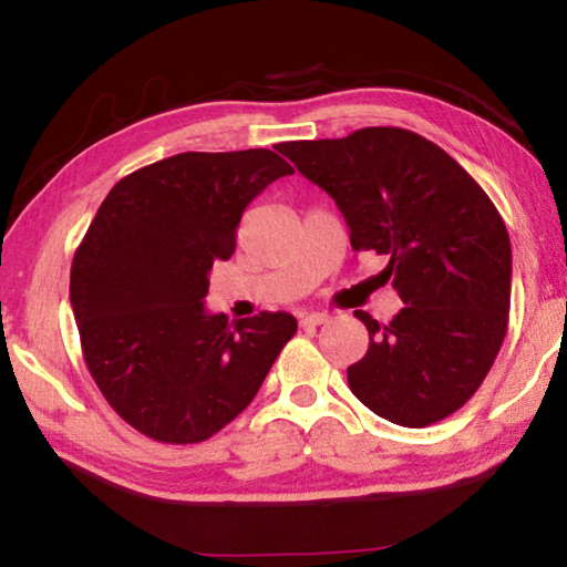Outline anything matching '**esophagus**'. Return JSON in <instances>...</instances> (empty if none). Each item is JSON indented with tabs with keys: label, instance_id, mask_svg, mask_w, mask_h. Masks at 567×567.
<instances>
[{
	"label": "esophagus",
	"instance_id": "34e87169",
	"mask_svg": "<svg viewBox=\"0 0 567 567\" xmlns=\"http://www.w3.org/2000/svg\"><path fill=\"white\" fill-rule=\"evenodd\" d=\"M297 318H300L302 328H318V324H324L330 320V315L328 312H300Z\"/></svg>",
	"mask_w": 567,
	"mask_h": 567
}]
</instances>
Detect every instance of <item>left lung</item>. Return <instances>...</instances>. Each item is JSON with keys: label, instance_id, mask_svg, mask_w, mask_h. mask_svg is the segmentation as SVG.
Listing matches in <instances>:
<instances>
[{"label": "left lung", "instance_id": "1", "mask_svg": "<svg viewBox=\"0 0 567 567\" xmlns=\"http://www.w3.org/2000/svg\"><path fill=\"white\" fill-rule=\"evenodd\" d=\"M285 155L340 207L358 252L405 307L390 322L358 310L370 348L348 368L352 395L402 427L460 410L501 352L511 312V237L485 189L457 162L402 127L287 142Z\"/></svg>", "mask_w": 567, "mask_h": 567}]
</instances>
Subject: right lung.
Returning <instances> with one entry per match:
<instances>
[{
    "mask_svg": "<svg viewBox=\"0 0 567 567\" xmlns=\"http://www.w3.org/2000/svg\"><path fill=\"white\" fill-rule=\"evenodd\" d=\"M292 172L272 150L182 152L104 197L74 252L70 302L92 380L137 433L167 445L213 437L297 332L287 312L229 322L203 302L245 207Z\"/></svg>",
    "mask_w": 567,
    "mask_h": 567,
    "instance_id": "add662e5",
    "label": "right lung"
}]
</instances>
